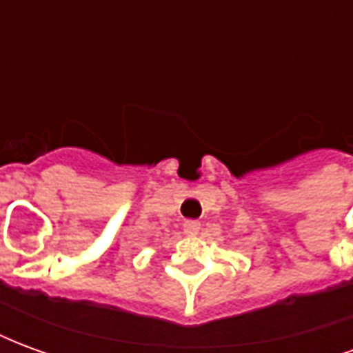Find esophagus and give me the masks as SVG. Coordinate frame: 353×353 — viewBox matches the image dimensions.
I'll list each match as a JSON object with an SVG mask.
<instances>
[{"instance_id": "obj_1", "label": "esophagus", "mask_w": 353, "mask_h": 353, "mask_svg": "<svg viewBox=\"0 0 353 353\" xmlns=\"http://www.w3.org/2000/svg\"><path fill=\"white\" fill-rule=\"evenodd\" d=\"M183 230L185 234H199L200 223L194 221V219H187V221L183 223Z\"/></svg>"}]
</instances>
